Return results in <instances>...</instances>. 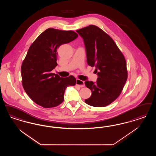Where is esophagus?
I'll return each mask as SVG.
<instances>
[{
	"instance_id": "esophagus-1",
	"label": "esophagus",
	"mask_w": 156,
	"mask_h": 156,
	"mask_svg": "<svg viewBox=\"0 0 156 156\" xmlns=\"http://www.w3.org/2000/svg\"><path fill=\"white\" fill-rule=\"evenodd\" d=\"M76 85H78L80 87H85V83L83 81H81L79 79H76Z\"/></svg>"
}]
</instances>
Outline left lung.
Wrapping results in <instances>:
<instances>
[{
  "label": "left lung",
  "instance_id": "left-lung-1",
  "mask_svg": "<svg viewBox=\"0 0 156 156\" xmlns=\"http://www.w3.org/2000/svg\"><path fill=\"white\" fill-rule=\"evenodd\" d=\"M76 32L83 39L87 64L95 67L98 75L96 83L85 81L92 95L85 101L94 107L108 106L120 95L128 78L124 56L112 38L99 27L90 25Z\"/></svg>",
  "mask_w": 156,
  "mask_h": 156
}]
</instances>
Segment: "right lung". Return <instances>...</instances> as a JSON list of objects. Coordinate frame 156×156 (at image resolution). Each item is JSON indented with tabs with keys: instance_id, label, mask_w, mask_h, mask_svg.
<instances>
[{
	"instance_id": "add662e5",
	"label": "right lung",
	"mask_w": 156,
	"mask_h": 156,
	"mask_svg": "<svg viewBox=\"0 0 156 156\" xmlns=\"http://www.w3.org/2000/svg\"><path fill=\"white\" fill-rule=\"evenodd\" d=\"M78 37L73 31L48 28L30 46L21 65L22 84L25 92L36 104L51 108L64 101L66 89L76 83L75 77L62 78L51 73L57 66V49Z\"/></svg>"
}]
</instances>
